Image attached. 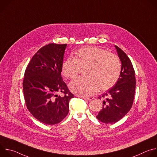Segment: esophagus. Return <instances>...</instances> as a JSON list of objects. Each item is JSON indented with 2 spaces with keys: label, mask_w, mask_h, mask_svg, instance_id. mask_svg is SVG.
<instances>
[{
  "label": "esophagus",
  "mask_w": 157,
  "mask_h": 157,
  "mask_svg": "<svg viewBox=\"0 0 157 157\" xmlns=\"http://www.w3.org/2000/svg\"><path fill=\"white\" fill-rule=\"evenodd\" d=\"M81 98H82L84 100H87V101H91L92 99H93V98L92 97H84V96H80Z\"/></svg>",
  "instance_id": "34e87169"
}]
</instances>
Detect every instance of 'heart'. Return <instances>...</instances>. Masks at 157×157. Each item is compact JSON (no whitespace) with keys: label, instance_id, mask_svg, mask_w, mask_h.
I'll return each instance as SVG.
<instances>
[{"label":"heart","instance_id":"heart-1","mask_svg":"<svg viewBox=\"0 0 157 157\" xmlns=\"http://www.w3.org/2000/svg\"><path fill=\"white\" fill-rule=\"evenodd\" d=\"M86 77L73 81L70 85L71 90L78 94L89 96L99 89L105 91L113 87L118 81L121 63L114 54L97 47H85L78 50L74 56L65 59L62 64L64 76L75 79L81 68H84Z\"/></svg>","mask_w":157,"mask_h":157}]
</instances>
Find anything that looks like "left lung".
<instances>
[{
	"instance_id": "8db88e82",
	"label": "left lung",
	"mask_w": 157,
	"mask_h": 157,
	"mask_svg": "<svg viewBox=\"0 0 157 157\" xmlns=\"http://www.w3.org/2000/svg\"><path fill=\"white\" fill-rule=\"evenodd\" d=\"M121 61V71L115 86L102 94L103 107L96 116L105 124H114L123 118L130 110L135 95V71L130 59L117 46H115ZM101 97L99 98V99Z\"/></svg>"
}]
</instances>
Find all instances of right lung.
Listing matches in <instances>:
<instances>
[{
	"label": "right lung",
	"mask_w": 157,
	"mask_h": 157,
	"mask_svg": "<svg viewBox=\"0 0 157 157\" xmlns=\"http://www.w3.org/2000/svg\"><path fill=\"white\" fill-rule=\"evenodd\" d=\"M66 44L50 43L32 57L25 71L23 90L26 105L39 121L54 125L69 113V102L74 95L61 73ZM62 92L64 95L58 96Z\"/></svg>",
	"instance_id": "right-lung-1"
}]
</instances>
